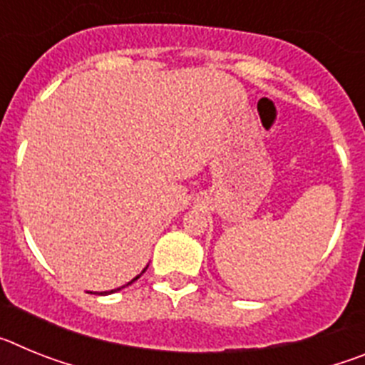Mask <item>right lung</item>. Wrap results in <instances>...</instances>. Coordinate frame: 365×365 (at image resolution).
<instances>
[{"instance_id": "right-lung-1", "label": "right lung", "mask_w": 365, "mask_h": 365, "mask_svg": "<svg viewBox=\"0 0 365 365\" xmlns=\"http://www.w3.org/2000/svg\"><path fill=\"white\" fill-rule=\"evenodd\" d=\"M146 269H148V267H146ZM146 269H144L143 272H146ZM138 278H140V274H138V276H137V278H135V279H138ZM135 279H131V282L128 283V285H131V283H133ZM117 291H120V289H115V291H109V292H100V294H111V292H117Z\"/></svg>"}]
</instances>
